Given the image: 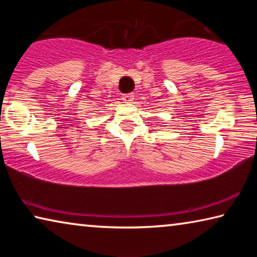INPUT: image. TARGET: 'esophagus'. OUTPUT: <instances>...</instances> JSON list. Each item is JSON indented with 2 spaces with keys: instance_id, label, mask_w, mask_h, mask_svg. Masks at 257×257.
Listing matches in <instances>:
<instances>
[{
  "instance_id": "esophagus-1",
  "label": "esophagus",
  "mask_w": 257,
  "mask_h": 257,
  "mask_svg": "<svg viewBox=\"0 0 257 257\" xmlns=\"http://www.w3.org/2000/svg\"><path fill=\"white\" fill-rule=\"evenodd\" d=\"M134 94H124L122 96V99L125 102V103H130L134 101Z\"/></svg>"
}]
</instances>
